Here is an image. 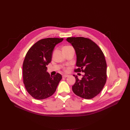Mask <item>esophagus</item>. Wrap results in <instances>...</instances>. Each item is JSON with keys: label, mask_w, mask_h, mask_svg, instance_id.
<instances>
[{"label": "esophagus", "mask_w": 130, "mask_h": 130, "mask_svg": "<svg viewBox=\"0 0 130 130\" xmlns=\"http://www.w3.org/2000/svg\"><path fill=\"white\" fill-rule=\"evenodd\" d=\"M69 76L68 75H62V77L63 78H67V77H69Z\"/></svg>", "instance_id": "esophagus-1"}]
</instances>
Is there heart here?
I'll return each instance as SVG.
<instances>
[{
	"label": "heart",
	"instance_id": "obj_1",
	"mask_svg": "<svg viewBox=\"0 0 130 130\" xmlns=\"http://www.w3.org/2000/svg\"><path fill=\"white\" fill-rule=\"evenodd\" d=\"M66 47H67V46H66ZM65 70H66V71H67V70H68V69H65Z\"/></svg>",
	"mask_w": 130,
	"mask_h": 130
}]
</instances>
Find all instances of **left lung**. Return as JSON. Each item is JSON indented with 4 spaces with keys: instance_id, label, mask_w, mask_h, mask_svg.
Listing matches in <instances>:
<instances>
[{
    "instance_id": "8db88e82",
    "label": "left lung",
    "mask_w": 130,
    "mask_h": 130,
    "mask_svg": "<svg viewBox=\"0 0 130 130\" xmlns=\"http://www.w3.org/2000/svg\"><path fill=\"white\" fill-rule=\"evenodd\" d=\"M67 41L74 47L77 55L76 72H84L83 78L77 76L72 87L76 95L91 99L100 93L107 79V64L104 54L100 47L92 40L83 37H70Z\"/></svg>"
}]
</instances>
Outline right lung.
<instances>
[{
  "mask_svg": "<svg viewBox=\"0 0 130 130\" xmlns=\"http://www.w3.org/2000/svg\"><path fill=\"white\" fill-rule=\"evenodd\" d=\"M63 38H49L39 40L27 51L23 64V83L28 94L36 100L52 96L62 79V76H51L46 66L51 61L53 49Z\"/></svg>",
  "mask_w": 130,
  "mask_h": 130,
  "instance_id": "obj_1",
  "label": "right lung"
}]
</instances>
